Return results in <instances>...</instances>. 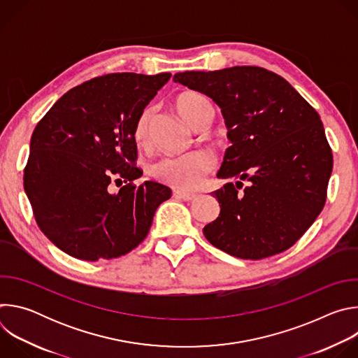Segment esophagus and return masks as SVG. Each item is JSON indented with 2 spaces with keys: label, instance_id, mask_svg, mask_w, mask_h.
I'll return each mask as SVG.
<instances>
[{
  "label": "esophagus",
  "instance_id": "34e87169",
  "mask_svg": "<svg viewBox=\"0 0 358 358\" xmlns=\"http://www.w3.org/2000/svg\"><path fill=\"white\" fill-rule=\"evenodd\" d=\"M174 196L176 198H180L182 201H192L196 198V194L194 192H187V191H182V189H176L174 191Z\"/></svg>",
  "mask_w": 358,
  "mask_h": 358
}]
</instances>
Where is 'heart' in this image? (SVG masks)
Returning <instances> with one entry per match:
<instances>
[{
	"mask_svg": "<svg viewBox=\"0 0 358 358\" xmlns=\"http://www.w3.org/2000/svg\"><path fill=\"white\" fill-rule=\"evenodd\" d=\"M176 109L178 115L194 129L203 124H211L215 110L211 101L199 93L184 92L176 99ZM152 109L145 108L137 116L133 126V138L137 145L143 147L148 143L150 123ZM215 160L208 151L198 150L180 157H163L151 166V174L159 181L176 188H195L207 174L213 171Z\"/></svg>",
	"mask_w": 358,
	"mask_h": 358,
	"instance_id": "b5f03b06",
	"label": "heart"
}]
</instances>
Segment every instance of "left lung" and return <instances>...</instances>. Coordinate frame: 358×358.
Returning <instances> with one entry per match:
<instances>
[{
    "instance_id": "obj_1",
    "label": "left lung",
    "mask_w": 358,
    "mask_h": 358,
    "mask_svg": "<svg viewBox=\"0 0 358 358\" xmlns=\"http://www.w3.org/2000/svg\"><path fill=\"white\" fill-rule=\"evenodd\" d=\"M174 82L215 101L232 143L218 177L238 181L213 192L221 213L203 235L241 259L293 246L322 213L333 170L319 113L286 79L259 66L182 72ZM243 179L250 185L239 192Z\"/></svg>"
}]
</instances>
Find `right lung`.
I'll return each instance as SVG.
<instances>
[{
    "mask_svg": "<svg viewBox=\"0 0 358 358\" xmlns=\"http://www.w3.org/2000/svg\"><path fill=\"white\" fill-rule=\"evenodd\" d=\"M170 78L97 76L66 92L38 122L24 188L39 229L71 257L94 262L129 253L171 196L163 184H134L143 171L133 138L137 116Z\"/></svg>",
    "mask_w": 358,
    "mask_h": 358,
    "instance_id": "right-lung-1",
    "label": "right lung"
}]
</instances>
